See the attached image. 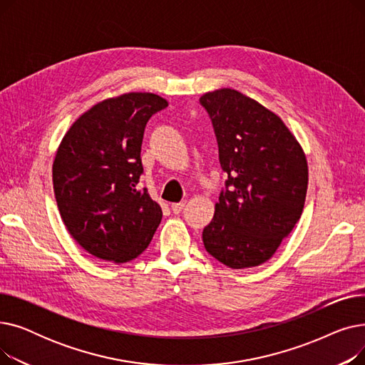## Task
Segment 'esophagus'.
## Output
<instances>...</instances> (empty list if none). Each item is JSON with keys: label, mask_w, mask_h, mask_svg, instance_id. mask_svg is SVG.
<instances>
[{"label": "esophagus", "mask_w": 365, "mask_h": 365, "mask_svg": "<svg viewBox=\"0 0 365 365\" xmlns=\"http://www.w3.org/2000/svg\"><path fill=\"white\" fill-rule=\"evenodd\" d=\"M185 204H186V201H180V202H175V204H171V212L175 213V215H179V213L182 212V208L185 207Z\"/></svg>", "instance_id": "34e87169"}]
</instances>
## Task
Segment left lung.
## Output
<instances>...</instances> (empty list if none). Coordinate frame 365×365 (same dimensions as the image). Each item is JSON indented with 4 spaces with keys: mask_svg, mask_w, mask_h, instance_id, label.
<instances>
[{
    "mask_svg": "<svg viewBox=\"0 0 365 365\" xmlns=\"http://www.w3.org/2000/svg\"><path fill=\"white\" fill-rule=\"evenodd\" d=\"M200 103L212 120L227 175L215 217L202 231L204 247L232 269L259 266L302 216L308 163L281 118L240 91L205 93Z\"/></svg>",
    "mask_w": 365,
    "mask_h": 365,
    "instance_id": "left-lung-1",
    "label": "left lung"
}]
</instances>
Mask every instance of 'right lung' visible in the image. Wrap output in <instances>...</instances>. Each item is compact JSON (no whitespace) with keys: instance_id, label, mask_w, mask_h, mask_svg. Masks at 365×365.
Masks as SVG:
<instances>
[{"instance_id":"right-lung-1","label":"right lung","mask_w":365,"mask_h":365,"mask_svg":"<svg viewBox=\"0 0 365 365\" xmlns=\"http://www.w3.org/2000/svg\"><path fill=\"white\" fill-rule=\"evenodd\" d=\"M167 101L128 93L94 105L65 134L53 163L62 220L86 252L124 263L142 255L161 222V207L138 189L145 127Z\"/></svg>"}]
</instances>
